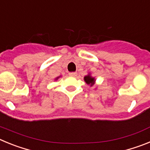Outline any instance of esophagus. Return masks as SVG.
I'll list each match as a JSON object with an SVG mask.
<instances>
[{
    "label": "esophagus",
    "mask_w": 150,
    "mask_h": 150,
    "mask_svg": "<svg viewBox=\"0 0 150 150\" xmlns=\"http://www.w3.org/2000/svg\"><path fill=\"white\" fill-rule=\"evenodd\" d=\"M69 75L71 76H76L77 75V74H76V72H71L69 73Z\"/></svg>",
    "instance_id": "34e87169"
}]
</instances>
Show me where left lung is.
Instances as JSON below:
<instances>
[{
  "label": "left lung",
  "instance_id": "left-lung-1",
  "mask_svg": "<svg viewBox=\"0 0 150 150\" xmlns=\"http://www.w3.org/2000/svg\"><path fill=\"white\" fill-rule=\"evenodd\" d=\"M84 80H85V82L87 83V84L90 85L91 86H94V84H95V78L92 77V76H91V75H90L89 74H88L87 76H85Z\"/></svg>",
  "mask_w": 150,
  "mask_h": 150
}]
</instances>
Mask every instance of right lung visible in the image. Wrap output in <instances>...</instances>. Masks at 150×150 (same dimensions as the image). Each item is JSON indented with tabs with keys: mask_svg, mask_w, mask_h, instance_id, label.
<instances>
[{
	"mask_svg": "<svg viewBox=\"0 0 150 150\" xmlns=\"http://www.w3.org/2000/svg\"><path fill=\"white\" fill-rule=\"evenodd\" d=\"M59 77H57L56 79H55V80H56V79H59Z\"/></svg>",
	"mask_w": 150,
	"mask_h": 150,
	"instance_id": "obj_1",
	"label": "right lung"
}]
</instances>
